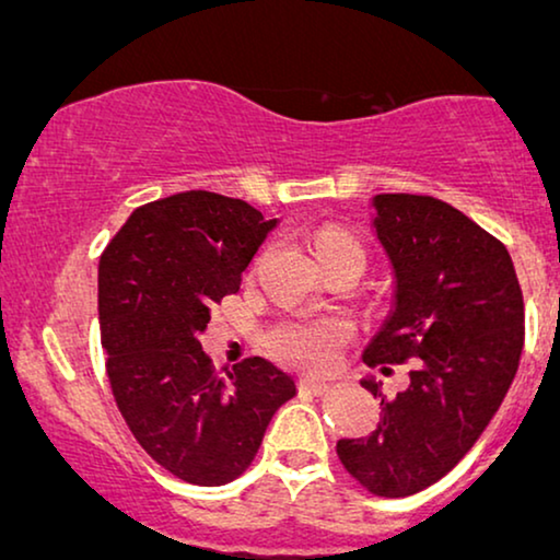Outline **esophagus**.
<instances>
[{"label":"esophagus","mask_w":560,"mask_h":560,"mask_svg":"<svg viewBox=\"0 0 560 560\" xmlns=\"http://www.w3.org/2000/svg\"><path fill=\"white\" fill-rule=\"evenodd\" d=\"M300 388H305V392H313V394H323L330 388V381L326 378H315V376H303L300 378Z\"/></svg>","instance_id":"esophagus-1"}]
</instances>
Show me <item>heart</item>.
Returning a JSON list of instances; mask_svg holds the SVG:
<instances>
[{
    "mask_svg": "<svg viewBox=\"0 0 560 560\" xmlns=\"http://www.w3.org/2000/svg\"><path fill=\"white\" fill-rule=\"evenodd\" d=\"M328 247H353L363 253L359 240L338 226H326L315 237V253ZM348 336V326L340 318H298L282 323L270 336L272 351L282 361L293 363L298 369L320 371L336 361L338 348Z\"/></svg>",
    "mask_w": 560,
    "mask_h": 560,
    "instance_id": "heart-1",
    "label": "heart"
}]
</instances>
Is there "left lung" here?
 <instances>
[{
    "label": "left lung",
    "instance_id": "left-lung-1",
    "mask_svg": "<svg viewBox=\"0 0 560 560\" xmlns=\"http://www.w3.org/2000/svg\"><path fill=\"white\" fill-rule=\"evenodd\" d=\"M369 207L394 293L363 361L415 369L392 399L361 378L381 419L336 450L371 492L401 498L447 475L495 417L523 351V293L508 249L447 201L376 194Z\"/></svg>",
    "mask_w": 560,
    "mask_h": 560
}]
</instances>
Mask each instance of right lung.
<instances>
[{
	"mask_svg": "<svg viewBox=\"0 0 560 560\" xmlns=\"http://www.w3.org/2000/svg\"><path fill=\"white\" fill-rule=\"evenodd\" d=\"M278 224L242 199L184 191L136 209L101 257L113 396L141 447L184 482L217 488L245 472L298 394L293 374L262 355L217 376L199 340Z\"/></svg>",
	"mask_w": 560,
	"mask_h": 560,
	"instance_id": "obj_1",
	"label": "right lung"
}]
</instances>
